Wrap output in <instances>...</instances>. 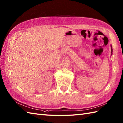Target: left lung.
I'll return each instance as SVG.
<instances>
[{
	"label": "left lung",
	"mask_w": 123,
	"mask_h": 123,
	"mask_svg": "<svg viewBox=\"0 0 123 123\" xmlns=\"http://www.w3.org/2000/svg\"><path fill=\"white\" fill-rule=\"evenodd\" d=\"M111 48H112V46L111 45ZM111 49V53H112V51H113V49H112V48Z\"/></svg>",
	"instance_id": "1"
}]
</instances>
